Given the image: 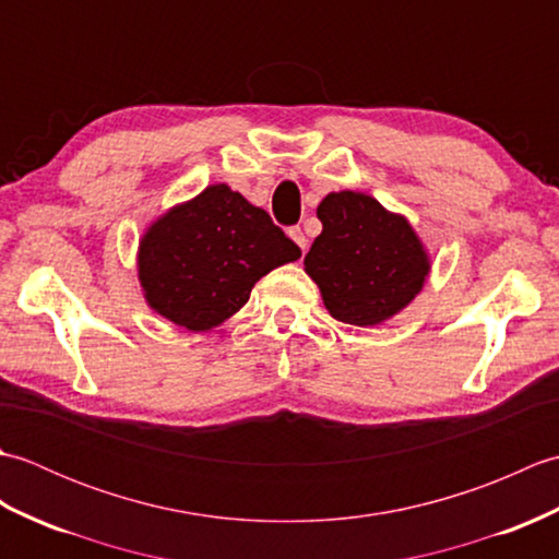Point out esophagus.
Listing matches in <instances>:
<instances>
[{
	"instance_id": "34e87169",
	"label": "esophagus",
	"mask_w": 559,
	"mask_h": 559,
	"mask_svg": "<svg viewBox=\"0 0 559 559\" xmlns=\"http://www.w3.org/2000/svg\"><path fill=\"white\" fill-rule=\"evenodd\" d=\"M288 235L293 237V242L298 245V247L302 249V252H305V249H307V237H305V233H302L300 225H295V228H290V230H288Z\"/></svg>"
}]
</instances>
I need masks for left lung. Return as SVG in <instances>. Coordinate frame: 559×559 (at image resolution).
Returning <instances> with one entry per match:
<instances>
[{"label":"left lung","mask_w":559,"mask_h":559,"mask_svg":"<svg viewBox=\"0 0 559 559\" xmlns=\"http://www.w3.org/2000/svg\"><path fill=\"white\" fill-rule=\"evenodd\" d=\"M317 218L322 235L305 257V271L338 322L382 324L423 290L430 257L399 213L370 194L346 189L326 194Z\"/></svg>","instance_id":"left-lung-1"}]
</instances>
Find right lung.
<instances>
[{
	"mask_svg": "<svg viewBox=\"0 0 559 559\" xmlns=\"http://www.w3.org/2000/svg\"><path fill=\"white\" fill-rule=\"evenodd\" d=\"M300 254L264 209L228 185H211L151 223L136 264L151 310L209 331L240 310L261 276Z\"/></svg>",
	"mask_w": 559,
	"mask_h": 559,
	"instance_id": "add662e5",
	"label": "right lung"
}]
</instances>
